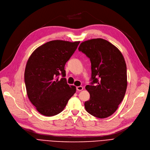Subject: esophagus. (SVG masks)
Listing matches in <instances>:
<instances>
[{"mask_svg":"<svg viewBox=\"0 0 150 150\" xmlns=\"http://www.w3.org/2000/svg\"><path fill=\"white\" fill-rule=\"evenodd\" d=\"M76 90L78 91H81L82 90H83V86H77Z\"/></svg>","mask_w":150,"mask_h":150,"instance_id":"1","label":"esophagus"}]
</instances>
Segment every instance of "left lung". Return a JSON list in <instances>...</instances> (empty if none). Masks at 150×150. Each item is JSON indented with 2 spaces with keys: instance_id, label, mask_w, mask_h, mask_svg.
Listing matches in <instances>:
<instances>
[{
  "instance_id": "obj_1",
  "label": "left lung",
  "mask_w": 150,
  "mask_h": 150,
  "mask_svg": "<svg viewBox=\"0 0 150 150\" xmlns=\"http://www.w3.org/2000/svg\"><path fill=\"white\" fill-rule=\"evenodd\" d=\"M79 51L91 62V80L86 89L90 99L84 107L92 115L104 119L113 114L123 100L127 88V65L120 51L101 38L81 43Z\"/></svg>"
}]
</instances>
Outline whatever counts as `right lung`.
Listing matches in <instances>:
<instances>
[{"label": "right lung", "instance_id": "obj_1", "mask_svg": "<svg viewBox=\"0 0 150 150\" xmlns=\"http://www.w3.org/2000/svg\"><path fill=\"white\" fill-rule=\"evenodd\" d=\"M80 41L54 40L39 46L29 57L24 73L28 97L37 111L45 116L63 111L76 87L67 83L64 66ZM63 78L59 80V75Z\"/></svg>", "mask_w": 150, "mask_h": 150}]
</instances>
